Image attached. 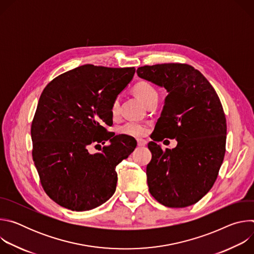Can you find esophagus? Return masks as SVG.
Returning a JSON list of instances; mask_svg holds the SVG:
<instances>
[{
  "label": "esophagus",
  "mask_w": 254,
  "mask_h": 254,
  "mask_svg": "<svg viewBox=\"0 0 254 254\" xmlns=\"http://www.w3.org/2000/svg\"><path fill=\"white\" fill-rule=\"evenodd\" d=\"M137 146L138 147H144L147 146V141L144 139H137Z\"/></svg>",
  "instance_id": "1"
}]
</instances>
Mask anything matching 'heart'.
I'll use <instances>...</instances> for the list:
<instances>
[{
	"label": "heart",
	"instance_id": "b5f03b06",
	"mask_svg": "<svg viewBox=\"0 0 254 254\" xmlns=\"http://www.w3.org/2000/svg\"><path fill=\"white\" fill-rule=\"evenodd\" d=\"M133 92L143 102L147 103L154 97H158L157 90L148 82L140 81L133 86ZM120 112V99L116 98L112 104V114L117 116ZM119 131L129 136H141L147 132V125L138 122H127L120 127Z\"/></svg>",
	"mask_w": 254,
	"mask_h": 254
}]
</instances>
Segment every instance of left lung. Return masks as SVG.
<instances>
[{
    "mask_svg": "<svg viewBox=\"0 0 254 254\" xmlns=\"http://www.w3.org/2000/svg\"><path fill=\"white\" fill-rule=\"evenodd\" d=\"M136 73L168 92L153 139L178 141L166 151L149 142L150 193L167 207L193 205L212 188L224 159L227 127L220 99L201 72L188 64L147 65Z\"/></svg>",
    "mask_w": 254,
    "mask_h": 254,
    "instance_id": "8db88e82",
    "label": "left lung"
}]
</instances>
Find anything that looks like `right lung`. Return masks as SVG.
<instances>
[{"label": "right lung", "mask_w": 254, "mask_h": 254, "mask_svg": "<svg viewBox=\"0 0 254 254\" xmlns=\"http://www.w3.org/2000/svg\"><path fill=\"white\" fill-rule=\"evenodd\" d=\"M134 67L85 64L54 78L43 90L31 127L33 161L46 194L72 211H87L116 192L117 166L135 149L115 135L112 104L134 75ZM110 142L90 154V144Z\"/></svg>", "instance_id": "add662e5"}]
</instances>
